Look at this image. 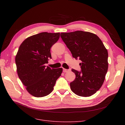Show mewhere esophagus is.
Returning a JSON list of instances; mask_svg holds the SVG:
<instances>
[{"label":"esophagus","instance_id":"obj_1","mask_svg":"<svg viewBox=\"0 0 125 125\" xmlns=\"http://www.w3.org/2000/svg\"><path fill=\"white\" fill-rule=\"evenodd\" d=\"M69 71L68 69H65V68H63V71L64 72V73H67V72H68Z\"/></svg>","mask_w":125,"mask_h":125}]
</instances>
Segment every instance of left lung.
<instances>
[{
    "instance_id": "1",
    "label": "left lung",
    "mask_w": 125,
    "mask_h": 125,
    "mask_svg": "<svg viewBox=\"0 0 125 125\" xmlns=\"http://www.w3.org/2000/svg\"><path fill=\"white\" fill-rule=\"evenodd\" d=\"M60 36L76 60L81 71L74 69L75 80L70 83L71 90L76 95L91 96L101 87L108 70V52L101 39L92 33L76 31L61 33Z\"/></svg>"
}]
</instances>
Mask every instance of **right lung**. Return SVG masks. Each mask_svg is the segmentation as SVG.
I'll return each instance as SVG.
<instances>
[{
  "label": "right lung",
  "mask_w": 125,
  "mask_h": 125,
  "mask_svg": "<svg viewBox=\"0 0 125 125\" xmlns=\"http://www.w3.org/2000/svg\"><path fill=\"white\" fill-rule=\"evenodd\" d=\"M60 37V33L42 32L31 36L21 43L15 58L19 77L28 92L36 97L50 94L62 68L45 66L52 58L51 48Z\"/></svg>",
  "instance_id": "obj_1"
}]
</instances>
